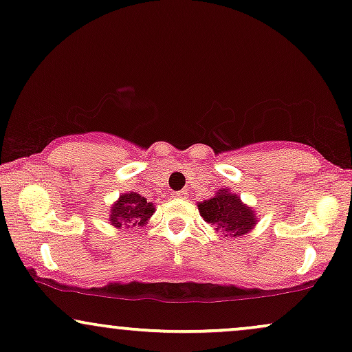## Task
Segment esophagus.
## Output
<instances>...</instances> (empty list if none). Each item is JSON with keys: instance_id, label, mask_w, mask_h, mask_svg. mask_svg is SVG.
<instances>
[{"instance_id": "esophagus-1", "label": "esophagus", "mask_w": 352, "mask_h": 352, "mask_svg": "<svg viewBox=\"0 0 352 352\" xmlns=\"http://www.w3.org/2000/svg\"><path fill=\"white\" fill-rule=\"evenodd\" d=\"M175 197H177V199H187V197H189V192H187V189H182V190H179V192H176Z\"/></svg>"}]
</instances>
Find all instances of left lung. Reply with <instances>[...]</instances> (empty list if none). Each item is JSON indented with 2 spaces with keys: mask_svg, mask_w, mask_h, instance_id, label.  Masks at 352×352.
I'll return each instance as SVG.
<instances>
[{
  "mask_svg": "<svg viewBox=\"0 0 352 352\" xmlns=\"http://www.w3.org/2000/svg\"><path fill=\"white\" fill-rule=\"evenodd\" d=\"M199 210L205 221L215 225L217 230L225 231L230 237L243 236L255 226V213L226 189L199 204Z\"/></svg>",
  "mask_w": 352,
  "mask_h": 352,
  "instance_id": "1",
  "label": "left lung"
}]
</instances>
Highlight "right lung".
Returning a JSON list of instances; mask_svg holds the SVG:
<instances>
[{
	"label": "right lung",
	"mask_w": 352,
	"mask_h": 352,
	"mask_svg": "<svg viewBox=\"0 0 352 352\" xmlns=\"http://www.w3.org/2000/svg\"><path fill=\"white\" fill-rule=\"evenodd\" d=\"M152 215V204H148L147 199L140 197L139 194L129 192L121 195V199L113 205L109 221L116 228L145 225V221Z\"/></svg>",
	"instance_id": "obj_1"
}]
</instances>
